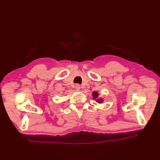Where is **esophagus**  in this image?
Here are the masks:
<instances>
[{
    "label": "esophagus",
    "instance_id": "esophagus-1",
    "mask_svg": "<svg viewBox=\"0 0 160 160\" xmlns=\"http://www.w3.org/2000/svg\"><path fill=\"white\" fill-rule=\"evenodd\" d=\"M75 89H76L77 91H79V90L81 89V85H79V84H77V85H75Z\"/></svg>",
    "mask_w": 160,
    "mask_h": 160
}]
</instances>
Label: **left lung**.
Masks as SVG:
<instances>
[{
  "mask_svg": "<svg viewBox=\"0 0 160 160\" xmlns=\"http://www.w3.org/2000/svg\"><path fill=\"white\" fill-rule=\"evenodd\" d=\"M93 99L96 101L97 103H102L103 102V99L99 98V93L98 91H93Z\"/></svg>",
  "mask_w": 160,
  "mask_h": 160,
  "instance_id": "8db88e82",
  "label": "left lung"
}]
</instances>
